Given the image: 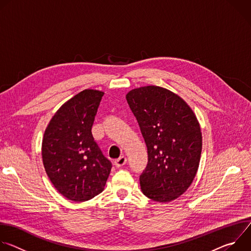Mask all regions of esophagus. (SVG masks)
<instances>
[{
  "instance_id": "obj_1",
  "label": "esophagus",
  "mask_w": 251,
  "mask_h": 251,
  "mask_svg": "<svg viewBox=\"0 0 251 251\" xmlns=\"http://www.w3.org/2000/svg\"><path fill=\"white\" fill-rule=\"evenodd\" d=\"M126 162H127V158H126L125 156H121L120 158H118L117 160H115L114 164H115V166H116L117 168H120V167L124 166V165L126 164Z\"/></svg>"
}]
</instances>
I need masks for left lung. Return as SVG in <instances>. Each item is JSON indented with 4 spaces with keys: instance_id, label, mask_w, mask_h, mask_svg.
<instances>
[{
    "instance_id": "left-lung-1",
    "label": "left lung",
    "mask_w": 251,
    "mask_h": 251,
    "mask_svg": "<svg viewBox=\"0 0 251 251\" xmlns=\"http://www.w3.org/2000/svg\"><path fill=\"white\" fill-rule=\"evenodd\" d=\"M126 98L148 149V167L140 176L142 193L170 202L189 189L197 175L202 147L199 120L182 97L164 87H138Z\"/></svg>"
}]
</instances>
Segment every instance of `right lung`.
<instances>
[{
	"label": "right lung",
	"mask_w": 251,
	"mask_h": 251,
	"mask_svg": "<svg viewBox=\"0 0 251 251\" xmlns=\"http://www.w3.org/2000/svg\"><path fill=\"white\" fill-rule=\"evenodd\" d=\"M103 94L84 89L67 100L44 134L45 170L56 191L69 201H86L102 193L112 168L91 133Z\"/></svg>",
	"instance_id": "obj_1"
}]
</instances>
